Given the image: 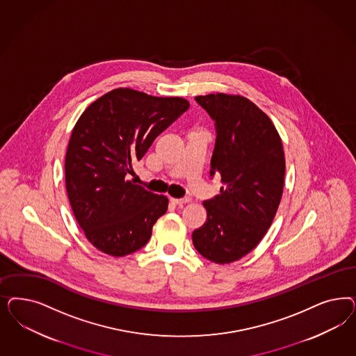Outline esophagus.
<instances>
[{"label":"esophagus","instance_id":"1","mask_svg":"<svg viewBox=\"0 0 356 356\" xmlns=\"http://www.w3.org/2000/svg\"><path fill=\"white\" fill-rule=\"evenodd\" d=\"M170 202L174 203V204L182 206V204H186V203H190L191 199H190V197H181V199H178V197H170Z\"/></svg>","mask_w":356,"mask_h":356}]
</instances>
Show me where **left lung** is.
Segmentation results:
<instances>
[{
    "label": "left lung",
    "instance_id": "8db88e82",
    "mask_svg": "<svg viewBox=\"0 0 356 356\" xmlns=\"http://www.w3.org/2000/svg\"><path fill=\"white\" fill-rule=\"evenodd\" d=\"M215 122L211 177L224 187L206 200L207 221L193 232L196 250L215 264L241 259L261 242L283 194L286 160L282 138L264 111L241 95L195 97Z\"/></svg>",
    "mask_w": 356,
    "mask_h": 356
}]
</instances>
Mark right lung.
<instances>
[{"mask_svg":"<svg viewBox=\"0 0 356 356\" xmlns=\"http://www.w3.org/2000/svg\"><path fill=\"white\" fill-rule=\"evenodd\" d=\"M188 107L181 97L119 88L81 115L65 156V186L74 218L98 250L124 257L149 241L169 200L127 177L154 138Z\"/></svg>","mask_w":356,"mask_h":356,"instance_id":"right-lung-1","label":"right lung"}]
</instances>
